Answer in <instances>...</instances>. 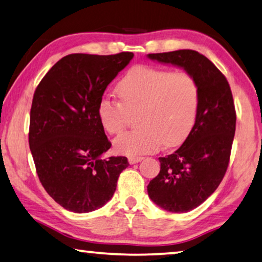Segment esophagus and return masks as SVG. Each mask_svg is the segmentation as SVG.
Returning a JSON list of instances; mask_svg holds the SVG:
<instances>
[{
	"label": "esophagus",
	"mask_w": 262,
	"mask_h": 262,
	"mask_svg": "<svg viewBox=\"0 0 262 262\" xmlns=\"http://www.w3.org/2000/svg\"><path fill=\"white\" fill-rule=\"evenodd\" d=\"M142 159H143V157H139V156H133V157H129L128 158V162H129V164H136L141 162Z\"/></svg>",
	"instance_id": "1"
}]
</instances>
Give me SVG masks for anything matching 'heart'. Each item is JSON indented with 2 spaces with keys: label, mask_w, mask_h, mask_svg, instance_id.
Returning <instances> with one entry per match:
<instances>
[{
  "label": "heart",
  "mask_w": 262,
  "mask_h": 262,
  "mask_svg": "<svg viewBox=\"0 0 262 262\" xmlns=\"http://www.w3.org/2000/svg\"><path fill=\"white\" fill-rule=\"evenodd\" d=\"M117 92L121 101L100 99L97 110L100 125L108 134L118 135L125 130L130 115L140 112L142 126L114 141L118 152L133 157L157 151L164 144L177 147L193 130L200 86L189 73L136 66L120 79Z\"/></svg>",
  "instance_id": "b5f03b06"
}]
</instances>
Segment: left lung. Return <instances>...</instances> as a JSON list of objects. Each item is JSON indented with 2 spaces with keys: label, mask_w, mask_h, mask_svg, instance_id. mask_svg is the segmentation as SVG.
<instances>
[{
  "label": "left lung",
  "mask_w": 262,
  "mask_h": 262,
  "mask_svg": "<svg viewBox=\"0 0 262 262\" xmlns=\"http://www.w3.org/2000/svg\"><path fill=\"white\" fill-rule=\"evenodd\" d=\"M193 75L200 105L193 130L173 154L159 157L161 171L148 185L149 198L163 209L187 212L205 202L227 172L236 132V110L227 78L196 51L148 54Z\"/></svg>",
  "instance_id": "left-lung-1"
}]
</instances>
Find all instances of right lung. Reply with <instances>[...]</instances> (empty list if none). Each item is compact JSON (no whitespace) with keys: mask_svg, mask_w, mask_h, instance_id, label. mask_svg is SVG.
<instances>
[{"mask_svg":"<svg viewBox=\"0 0 262 262\" xmlns=\"http://www.w3.org/2000/svg\"><path fill=\"white\" fill-rule=\"evenodd\" d=\"M132 52L114 55L69 54L35 89L29 144L46 192L64 209L83 214L111 200L126 157L101 158L111 148L98 119L108 84L129 63Z\"/></svg>","mask_w":262,"mask_h":262,"instance_id":"add662e5","label":"right lung"}]
</instances>
